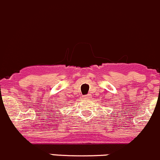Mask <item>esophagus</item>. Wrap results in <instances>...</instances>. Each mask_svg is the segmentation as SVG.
<instances>
[{
    "label": "esophagus",
    "mask_w": 160,
    "mask_h": 160,
    "mask_svg": "<svg viewBox=\"0 0 160 160\" xmlns=\"http://www.w3.org/2000/svg\"><path fill=\"white\" fill-rule=\"evenodd\" d=\"M83 98H84L85 99H89V98H90V94L84 95V96H83Z\"/></svg>",
    "instance_id": "1"
}]
</instances>
